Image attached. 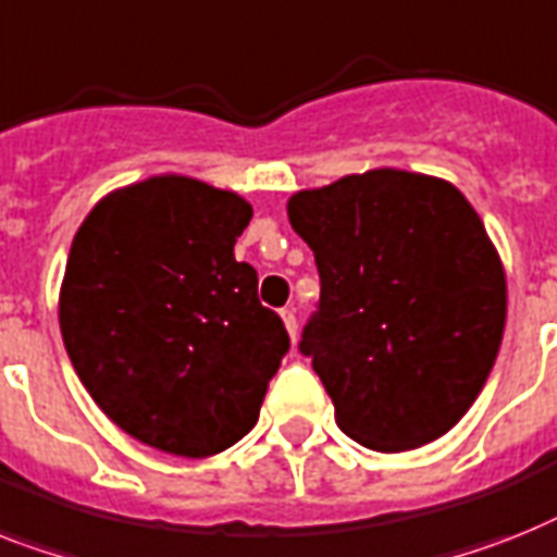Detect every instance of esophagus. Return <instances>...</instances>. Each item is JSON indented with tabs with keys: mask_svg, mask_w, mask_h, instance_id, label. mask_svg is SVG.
<instances>
[{
	"mask_svg": "<svg viewBox=\"0 0 557 557\" xmlns=\"http://www.w3.org/2000/svg\"><path fill=\"white\" fill-rule=\"evenodd\" d=\"M280 318H283V323H286L288 334H292V341H294V337H297V311L283 309V311H280Z\"/></svg>",
	"mask_w": 557,
	"mask_h": 557,
	"instance_id": "esophagus-1",
	"label": "esophagus"
}]
</instances>
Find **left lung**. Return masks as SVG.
<instances>
[{
  "label": "left lung",
  "instance_id": "8db88e82",
  "mask_svg": "<svg viewBox=\"0 0 557 557\" xmlns=\"http://www.w3.org/2000/svg\"><path fill=\"white\" fill-rule=\"evenodd\" d=\"M288 220L320 274L300 351L337 426L374 451L446 435L481 395L506 323L504 265L478 211L446 180L374 169L297 191Z\"/></svg>",
  "mask_w": 557,
  "mask_h": 557
}]
</instances>
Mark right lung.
<instances>
[{"label":"right lung","instance_id":"right-lung-1","mask_svg":"<svg viewBox=\"0 0 557 557\" xmlns=\"http://www.w3.org/2000/svg\"><path fill=\"white\" fill-rule=\"evenodd\" d=\"M251 206L191 176L108 194L79 225L59 292L67 357L146 446L208 458L255 429L288 351L257 271L234 260Z\"/></svg>","mask_w":557,"mask_h":557}]
</instances>
